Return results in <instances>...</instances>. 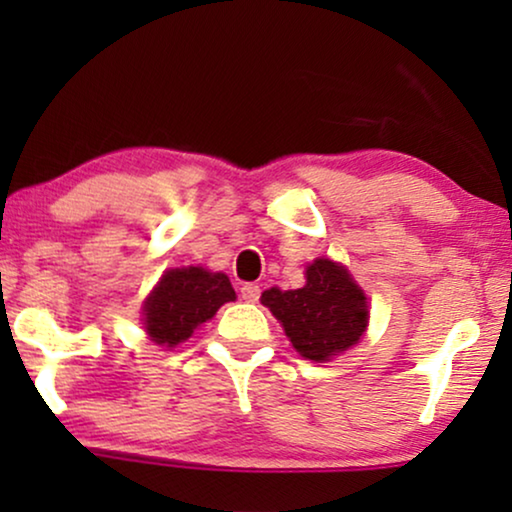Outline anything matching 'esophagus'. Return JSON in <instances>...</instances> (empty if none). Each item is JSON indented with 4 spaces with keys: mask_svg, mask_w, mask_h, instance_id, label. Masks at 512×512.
<instances>
[{
    "mask_svg": "<svg viewBox=\"0 0 512 512\" xmlns=\"http://www.w3.org/2000/svg\"><path fill=\"white\" fill-rule=\"evenodd\" d=\"M240 296H242L244 303H256L258 296H261V289H258L256 284H242Z\"/></svg>",
    "mask_w": 512,
    "mask_h": 512,
    "instance_id": "esophagus-1",
    "label": "esophagus"
}]
</instances>
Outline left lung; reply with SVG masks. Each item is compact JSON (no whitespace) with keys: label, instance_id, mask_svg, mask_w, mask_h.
<instances>
[{"label":"left lung","instance_id":"8db88e82","mask_svg":"<svg viewBox=\"0 0 512 512\" xmlns=\"http://www.w3.org/2000/svg\"><path fill=\"white\" fill-rule=\"evenodd\" d=\"M303 289L263 291L261 303L282 324L293 349L324 363L347 352L368 326V300L345 265L317 258L305 268Z\"/></svg>","mask_w":512,"mask_h":512}]
</instances>
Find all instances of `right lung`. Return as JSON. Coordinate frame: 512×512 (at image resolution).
Listing matches in <instances>:
<instances>
[{"label":"right lung","instance_id":"add662e5","mask_svg":"<svg viewBox=\"0 0 512 512\" xmlns=\"http://www.w3.org/2000/svg\"><path fill=\"white\" fill-rule=\"evenodd\" d=\"M230 300H235V289L223 272L200 265L167 270L144 300V328L156 345L177 347Z\"/></svg>","mask_w":512,"mask_h":512}]
</instances>
